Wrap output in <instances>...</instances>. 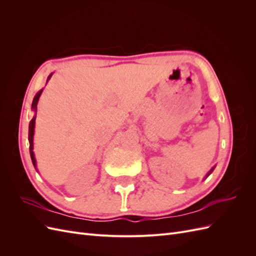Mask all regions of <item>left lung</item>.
I'll return each mask as SVG.
<instances>
[{
  "mask_svg": "<svg viewBox=\"0 0 256 256\" xmlns=\"http://www.w3.org/2000/svg\"><path fill=\"white\" fill-rule=\"evenodd\" d=\"M214 168H216V166H212V168H210V170H209V172H208V173H207V174H206V176H205V178H207V177H208V176H209V175H210V174H212V171H214Z\"/></svg>",
  "mask_w": 256,
  "mask_h": 256,
  "instance_id": "obj_1",
  "label": "left lung"
}]
</instances>
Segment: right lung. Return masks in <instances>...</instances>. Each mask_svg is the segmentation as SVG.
Instances as JSON below:
<instances>
[{
  "mask_svg": "<svg viewBox=\"0 0 256 256\" xmlns=\"http://www.w3.org/2000/svg\"><path fill=\"white\" fill-rule=\"evenodd\" d=\"M52 74H49L48 79H47V83H48V81L51 79ZM42 90H44V88H42V90H40V92H38L37 94L35 95L34 99H33V102H32V110L34 111V113H35V114H34V116H33V118L30 120V125H28V142H30V159H32L33 166H34V168H35L36 171H38V168H37V164H36L35 154H34V152H33V150H34V143H33V141H34V132H35V120H36V112H37V104H38V100H40V95H42Z\"/></svg>",
  "mask_w": 256,
  "mask_h": 256,
  "instance_id": "obj_1",
  "label": "right lung"
}]
</instances>
